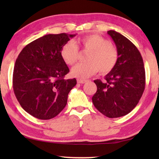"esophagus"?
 Masks as SVG:
<instances>
[{"label":"esophagus","mask_w":159,"mask_h":159,"mask_svg":"<svg viewBox=\"0 0 159 159\" xmlns=\"http://www.w3.org/2000/svg\"><path fill=\"white\" fill-rule=\"evenodd\" d=\"M87 82V80H77V82L78 83H80V84H84L85 83Z\"/></svg>","instance_id":"obj_1"}]
</instances>
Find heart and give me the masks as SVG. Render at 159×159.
<instances>
[{
	"mask_svg": "<svg viewBox=\"0 0 159 159\" xmlns=\"http://www.w3.org/2000/svg\"><path fill=\"white\" fill-rule=\"evenodd\" d=\"M83 51H88L85 56L87 62L80 63L71 69L72 76L80 79L90 77L99 71L101 75L110 73L116 66L119 51L107 39L97 34L84 36L79 40ZM61 56L67 65H73L79 58L80 51L77 45L68 41L61 49Z\"/></svg>",
	"mask_w": 159,
	"mask_h": 159,
	"instance_id": "1",
	"label": "heart"
}]
</instances>
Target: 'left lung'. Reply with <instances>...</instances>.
Segmentation results:
<instances>
[{"instance_id": "obj_1", "label": "left lung", "mask_w": 159, "mask_h": 159, "mask_svg": "<svg viewBox=\"0 0 159 159\" xmlns=\"http://www.w3.org/2000/svg\"><path fill=\"white\" fill-rule=\"evenodd\" d=\"M111 37L119 51L115 68L105 77L106 81L95 80L97 91L92 98L95 107L108 118L129 114L138 105L145 86V71L142 56L127 38L114 30Z\"/></svg>"}]
</instances>
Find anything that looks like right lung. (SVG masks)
Segmentation results:
<instances>
[{"instance_id": "right-lung-1", "label": "right lung", "mask_w": 159, "mask_h": 159, "mask_svg": "<svg viewBox=\"0 0 159 159\" xmlns=\"http://www.w3.org/2000/svg\"><path fill=\"white\" fill-rule=\"evenodd\" d=\"M75 34L44 35L26 45L19 54L13 73V89L23 109L39 119H53L64 109L77 84L65 80L69 72L61 49Z\"/></svg>"}]
</instances>
